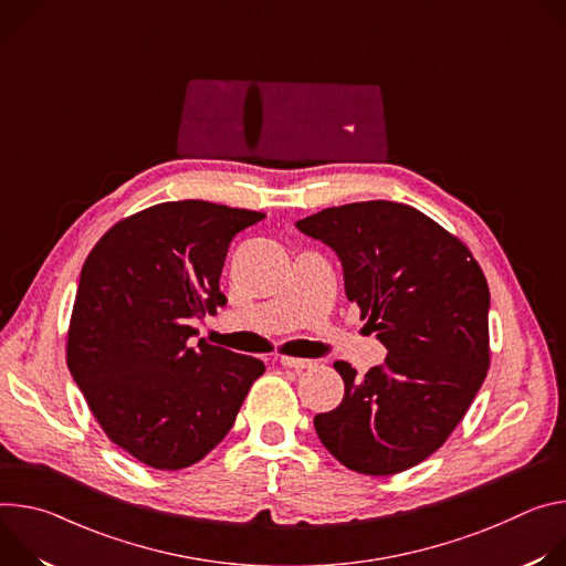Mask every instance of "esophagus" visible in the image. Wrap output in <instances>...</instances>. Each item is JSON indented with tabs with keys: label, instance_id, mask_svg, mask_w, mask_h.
<instances>
[{
	"label": "esophagus",
	"instance_id": "1",
	"mask_svg": "<svg viewBox=\"0 0 566 566\" xmlns=\"http://www.w3.org/2000/svg\"><path fill=\"white\" fill-rule=\"evenodd\" d=\"M281 364H283L285 368H294V370L315 368V366H317L315 359H301V357H281Z\"/></svg>",
	"mask_w": 566,
	"mask_h": 566
}]
</instances>
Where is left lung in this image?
Instances as JSON below:
<instances>
[{
	"instance_id": "1",
	"label": "left lung",
	"mask_w": 566,
	"mask_h": 566,
	"mask_svg": "<svg viewBox=\"0 0 566 566\" xmlns=\"http://www.w3.org/2000/svg\"><path fill=\"white\" fill-rule=\"evenodd\" d=\"M296 227L339 256L348 301L389 350L364 378L335 361L346 389L315 416L319 441L359 474L409 470L448 441L485 380L488 281L457 235L407 205L331 207Z\"/></svg>"
}]
</instances>
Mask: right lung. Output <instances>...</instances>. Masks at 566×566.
Instances as JSON below:
<instances>
[{
	"instance_id": "1",
	"label": "right lung",
	"mask_w": 566,
	"mask_h": 566,
	"mask_svg": "<svg viewBox=\"0 0 566 566\" xmlns=\"http://www.w3.org/2000/svg\"><path fill=\"white\" fill-rule=\"evenodd\" d=\"M265 213L164 202L116 222L81 270L67 366L109 441L155 470L202 461L229 433L265 364L191 326L227 303L235 233Z\"/></svg>"
}]
</instances>
